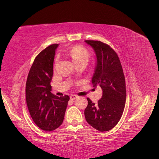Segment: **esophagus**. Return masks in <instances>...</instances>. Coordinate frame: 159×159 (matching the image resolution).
I'll return each instance as SVG.
<instances>
[{
	"label": "esophagus",
	"instance_id": "obj_1",
	"mask_svg": "<svg viewBox=\"0 0 159 159\" xmlns=\"http://www.w3.org/2000/svg\"><path fill=\"white\" fill-rule=\"evenodd\" d=\"M78 96L76 95H70V99L71 100H74L76 98H78Z\"/></svg>",
	"mask_w": 159,
	"mask_h": 159
}]
</instances>
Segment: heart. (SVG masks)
I'll use <instances>...</instances> for the list:
<instances>
[{"label": "heart", "mask_w": 159, "mask_h": 159, "mask_svg": "<svg viewBox=\"0 0 159 159\" xmlns=\"http://www.w3.org/2000/svg\"><path fill=\"white\" fill-rule=\"evenodd\" d=\"M69 55L76 63L81 60H88L89 58V53L85 49L80 46H75L71 48L69 52Z\"/></svg>", "instance_id": "obj_1"}]
</instances>
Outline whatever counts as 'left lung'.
I'll list each match as a JSON object with an SVG mask.
<instances>
[{
  "label": "left lung",
  "instance_id": "1",
  "mask_svg": "<svg viewBox=\"0 0 159 159\" xmlns=\"http://www.w3.org/2000/svg\"><path fill=\"white\" fill-rule=\"evenodd\" d=\"M92 48L96 57L91 79L93 87L99 85L102 97L97 103L88 98L84 111L86 121L101 132L113 129L119 121L126 102L125 79L117 54L109 45L100 41L85 40Z\"/></svg>",
  "mask_w": 159,
  "mask_h": 159
}]
</instances>
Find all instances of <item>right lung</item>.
Segmentation results:
<instances>
[{"label":"right lung","instance_id":"right-lung-1","mask_svg":"<svg viewBox=\"0 0 159 159\" xmlns=\"http://www.w3.org/2000/svg\"><path fill=\"white\" fill-rule=\"evenodd\" d=\"M58 45L49 46L36 56L26 84V104L31 117L46 131H54L63 123L70 100L68 95L59 98L51 93L53 64Z\"/></svg>","mask_w":159,"mask_h":159}]
</instances>
